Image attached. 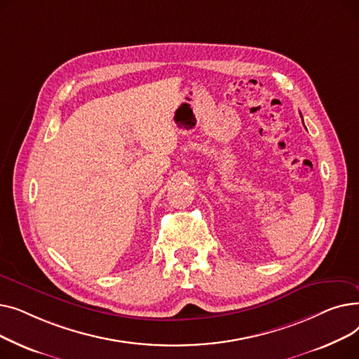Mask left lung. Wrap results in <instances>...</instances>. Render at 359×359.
I'll return each mask as SVG.
<instances>
[{"mask_svg": "<svg viewBox=\"0 0 359 359\" xmlns=\"http://www.w3.org/2000/svg\"><path fill=\"white\" fill-rule=\"evenodd\" d=\"M301 118H303V116H301Z\"/></svg>", "mask_w": 359, "mask_h": 359, "instance_id": "1", "label": "left lung"}]
</instances>
